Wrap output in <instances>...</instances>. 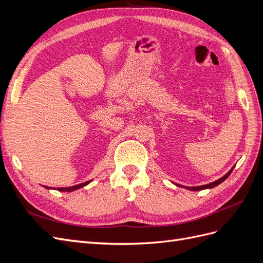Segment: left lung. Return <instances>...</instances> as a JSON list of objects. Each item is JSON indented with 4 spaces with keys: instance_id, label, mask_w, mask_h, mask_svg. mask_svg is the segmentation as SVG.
Masks as SVG:
<instances>
[{
    "instance_id": "left-lung-1",
    "label": "left lung",
    "mask_w": 263,
    "mask_h": 263,
    "mask_svg": "<svg viewBox=\"0 0 263 263\" xmlns=\"http://www.w3.org/2000/svg\"><path fill=\"white\" fill-rule=\"evenodd\" d=\"M236 165V164H235ZM235 165L233 166L232 169H230L224 177H221L220 179H218V180H216V181H214V182H212V183H209V184H205V185H200V186H182V185H180V184H177V183H174V184H176L177 186H180V187H184V189H186V190H190V191H202V190H206V189H213V187H215V186H217V185H219L221 182H224L229 176H230V173H232V171L234 170V168H235Z\"/></svg>"
}]
</instances>
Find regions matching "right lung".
<instances>
[{"instance_id":"1","label":"right lung","mask_w":263,"mask_h":263,"mask_svg":"<svg viewBox=\"0 0 263 263\" xmlns=\"http://www.w3.org/2000/svg\"><path fill=\"white\" fill-rule=\"evenodd\" d=\"M91 181H92V180L86 181V182H84V183H81V184H77V185H74V186H70V187H57V189H52V187L45 186V185H44V187H45V189H48V190H51V189H52V190H58L59 192H73V191H76V190H79V189H81V187L87 185Z\"/></svg>"}]
</instances>
